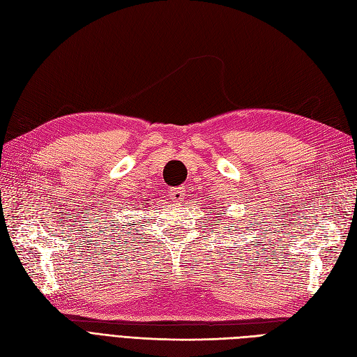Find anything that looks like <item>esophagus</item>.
<instances>
[{
	"label": "esophagus",
	"instance_id": "esophagus-1",
	"mask_svg": "<svg viewBox=\"0 0 357 357\" xmlns=\"http://www.w3.org/2000/svg\"><path fill=\"white\" fill-rule=\"evenodd\" d=\"M171 199H172V202H183V201H185V188L171 189Z\"/></svg>",
	"mask_w": 357,
	"mask_h": 357
}]
</instances>
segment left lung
Segmentation results:
<instances>
[{"instance_id":"left-lung-1","label":"left lung","mask_w":357,"mask_h":357,"mask_svg":"<svg viewBox=\"0 0 357 357\" xmlns=\"http://www.w3.org/2000/svg\"><path fill=\"white\" fill-rule=\"evenodd\" d=\"M211 213H214V211H213V210H211ZM222 214H225V213H222ZM215 218H218V215H215Z\"/></svg>"}]
</instances>
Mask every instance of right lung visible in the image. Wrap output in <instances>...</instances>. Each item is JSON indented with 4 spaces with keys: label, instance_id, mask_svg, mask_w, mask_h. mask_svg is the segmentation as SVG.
Returning <instances> with one entry per match:
<instances>
[{
    "label": "right lung",
    "instance_id": "1",
    "mask_svg": "<svg viewBox=\"0 0 357 357\" xmlns=\"http://www.w3.org/2000/svg\"><path fill=\"white\" fill-rule=\"evenodd\" d=\"M139 205H143V204H139ZM146 207H147V204H146Z\"/></svg>",
    "mask_w": 357,
    "mask_h": 357
}]
</instances>
